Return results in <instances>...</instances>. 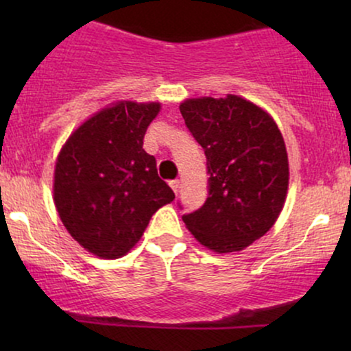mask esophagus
I'll use <instances>...</instances> for the list:
<instances>
[{
	"mask_svg": "<svg viewBox=\"0 0 351 351\" xmlns=\"http://www.w3.org/2000/svg\"><path fill=\"white\" fill-rule=\"evenodd\" d=\"M170 186H171L173 191H175V195H178V191H180V180L170 181Z\"/></svg>",
	"mask_w": 351,
	"mask_h": 351,
	"instance_id": "1",
	"label": "esophagus"
}]
</instances>
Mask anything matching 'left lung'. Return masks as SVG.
<instances>
[{
	"label": "left lung",
	"mask_w": 351,
	"mask_h": 351,
	"mask_svg": "<svg viewBox=\"0 0 351 351\" xmlns=\"http://www.w3.org/2000/svg\"><path fill=\"white\" fill-rule=\"evenodd\" d=\"M208 158L209 193L184 215L188 231L213 252H239L276 224L289 189V156L276 120L241 95L180 104Z\"/></svg>",
	"instance_id": "8db88e82"
}]
</instances>
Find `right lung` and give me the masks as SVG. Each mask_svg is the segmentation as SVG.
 I'll use <instances>...</instances> for the list:
<instances>
[{
  "label": "right lung",
  "instance_id": "1",
  "mask_svg": "<svg viewBox=\"0 0 351 351\" xmlns=\"http://www.w3.org/2000/svg\"><path fill=\"white\" fill-rule=\"evenodd\" d=\"M160 102L117 100L75 128L60 148L52 198L64 228L86 251L119 259L135 247L152 216L175 199L143 150Z\"/></svg>",
  "mask_w": 351,
  "mask_h": 351
}]
</instances>
